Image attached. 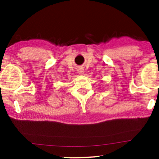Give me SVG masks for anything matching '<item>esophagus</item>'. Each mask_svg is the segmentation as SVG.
Wrapping results in <instances>:
<instances>
[{
    "label": "esophagus",
    "mask_w": 159,
    "mask_h": 159,
    "mask_svg": "<svg viewBox=\"0 0 159 159\" xmlns=\"http://www.w3.org/2000/svg\"><path fill=\"white\" fill-rule=\"evenodd\" d=\"M77 71H78V73L79 74H84V70H83V68H82V67H81V66H80L79 68L77 69Z\"/></svg>",
    "instance_id": "1"
}]
</instances>
